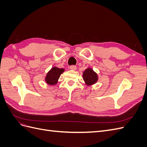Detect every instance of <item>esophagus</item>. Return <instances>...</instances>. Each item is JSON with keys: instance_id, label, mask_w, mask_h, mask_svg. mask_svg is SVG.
<instances>
[{"instance_id": "obj_1", "label": "esophagus", "mask_w": 147, "mask_h": 147, "mask_svg": "<svg viewBox=\"0 0 147 147\" xmlns=\"http://www.w3.org/2000/svg\"><path fill=\"white\" fill-rule=\"evenodd\" d=\"M70 69L71 70H76V69H77V67L75 66V65H70Z\"/></svg>"}]
</instances>
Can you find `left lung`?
I'll use <instances>...</instances> for the list:
<instances>
[{
    "label": "left lung",
    "mask_w": 147,
    "mask_h": 147,
    "mask_svg": "<svg viewBox=\"0 0 147 147\" xmlns=\"http://www.w3.org/2000/svg\"><path fill=\"white\" fill-rule=\"evenodd\" d=\"M84 82L88 85H90L96 82L97 80V75L91 69H87L84 70L83 74Z\"/></svg>",
    "instance_id": "obj_1"
}]
</instances>
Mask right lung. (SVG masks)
<instances>
[{"instance_id": "obj_1", "label": "right lung", "mask_w": 147, "mask_h": 147, "mask_svg": "<svg viewBox=\"0 0 147 147\" xmlns=\"http://www.w3.org/2000/svg\"><path fill=\"white\" fill-rule=\"evenodd\" d=\"M64 72L63 69H59L57 67H53L49 72L47 75L45 80L49 84H55L57 83V81L59 78L61 74Z\"/></svg>"}]
</instances>
